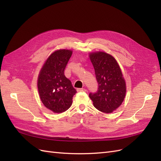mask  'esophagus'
<instances>
[{
  "instance_id": "esophagus-1",
  "label": "esophagus",
  "mask_w": 161,
  "mask_h": 161,
  "mask_svg": "<svg viewBox=\"0 0 161 161\" xmlns=\"http://www.w3.org/2000/svg\"><path fill=\"white\" fill-rule=\"evenodd\" d=\"M86 90L85 89H77V92H86Z\"/></svg>"
}]
</instances>
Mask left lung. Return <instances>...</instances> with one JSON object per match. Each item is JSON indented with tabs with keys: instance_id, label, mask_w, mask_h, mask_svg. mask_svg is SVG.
Here are the masks:
<instances>
[{
	"instance_id": "left-lung-1",
	"label": "left lung",
	"mask_w": 161,
	"mask_h": 161,
	"mask_svg": "<svg viewBox=\"0 0 161 161\" xmlns=\"http://www.w3.org/2000/svg\"><path fill=\"white\" fill-rule=\"evenodd\" d=\"M94 67L98 91L90 93L95 108L110 114L123 103L126 94V83L122 72L115 58L105 52H94L89 54Z\"/></svg>"
}]
</instances>
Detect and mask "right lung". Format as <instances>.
<instances>
[{
	"instance_id": "right-lung-1",
	"label": "right lung",
	"mask_w": 161,
	"mask_h": 161,
	"mask_svg": "<svg viewBox=\"0 0 161 161\" xmlns=\"http://www.w3.org/2000/svg\"><path fill=\"white\" fill-rule=\"evenodd\" d=\"M72 50L60 49L52 52L39 73L37 89L40 98L46 108L55 114L69 109L76 91L64 76V69Z\"/></svg>"
}]
</instances>
